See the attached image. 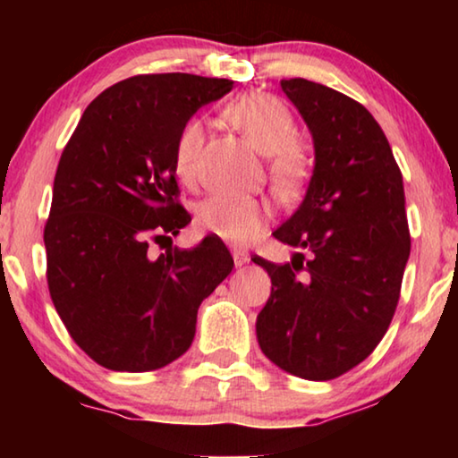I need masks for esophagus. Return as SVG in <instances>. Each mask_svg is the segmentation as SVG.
Segmentation results:
<instances>
[{
    "instance_id": "obj_1",
    "label": "esophagus",
    "mask_w": 458,
    "mask_h": 458,
    "mask_svg": "<svg viewBox=\"0 0 458 458\" xmlns=\"http://www.w3.org/2000/svg\"><path fill=\"white\" fill-rule=\"evenodd\" d=\"M233 262H235V267H243V265H248L250 262V254L246 252V250H237V248H233Z\"/></svg>"
}]
</instances>
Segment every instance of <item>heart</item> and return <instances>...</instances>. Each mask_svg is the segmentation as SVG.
I'll use <instances>...</instances> for the list:
<instances>
[{"instance_id":"obj_1","label":"heart","mask_w":458,"mask_h":458,"mask_svg":"<svg viewBox=\"0 0 458 458\" xmlns=\"http://www.w3.org/2000/svg\"><path fill=\"white\" fill-rule=\"evenodd\" d=\"M223 114L262 156L268 158V174L273 190L281 198H292L302 190L310 171L306 149L296 141L298 127L292 110L271 93L252 91L237 96L225 106ZM204 143V124L190 118L179 131L174 143V171L179 179L190 181ZM271 206L252 196L206 198L198 206L196 223L199 229L221 237L223 242L243 246L267 229Z\"/></svg>"}]
</instances>
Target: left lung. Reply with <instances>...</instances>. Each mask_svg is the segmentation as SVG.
<instances>
[{
    "mask_svg": "<svg viewBox=\"0 0 458 458\" xmlns=\"http://www.w3.org/2000/svg\"><path fill=\"white\" fill-rule=\"evenodd\" d=\"M281 89L310 131L315 168L302 204L273 231L300 252L287 265L252 259L273 285L256 337L279 369L327 381L365 360L392 323L411 254L403 173L365 106L306 79Z\"/></svg>",
    "mask_w": 458,
    "mask_h": 458,
    "instance_id": "1",
    "label": "left lung"
}]
</instances>
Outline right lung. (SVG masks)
Masks as SVG:
<instances>
[{
    "label": "right lung",
    "instance_id": "obj_1",
    "mask_svg": "<svg viewBox=\"0 0 458 458\" xmlns=\"http://www.w3.org/2000/svg\"><path fill=\"white\" fill-rule=\"evenodd\" d=\"M233 81L137 74L87 106L60 156L46 225L47 285L79 348L112 371L166 367L191 346L198 309L233 268L218 237L149 256L191 221L174 202V143Z\"/></svg>",
    "mask_w": 458,
    "mask_h": 458
}]
</instances>
